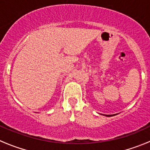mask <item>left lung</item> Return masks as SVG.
Wrapping results in <instances>:
<instances>
[{
    "instance_id": "8db88e82",
    "label": "left lung",
    "mask_w": 150,
    "mask_h": 150,
    "mask_svg": "<svg viewBox=\"0 0 150 150\" xmlns=\"http://www.w3.org/2000/svg\"><path fill=\"white\" fill-rule=\"evenodd\" d=\"M105 116H107V117H110V116H112V115H106Z\"/></svg>"
}]
</instances>
